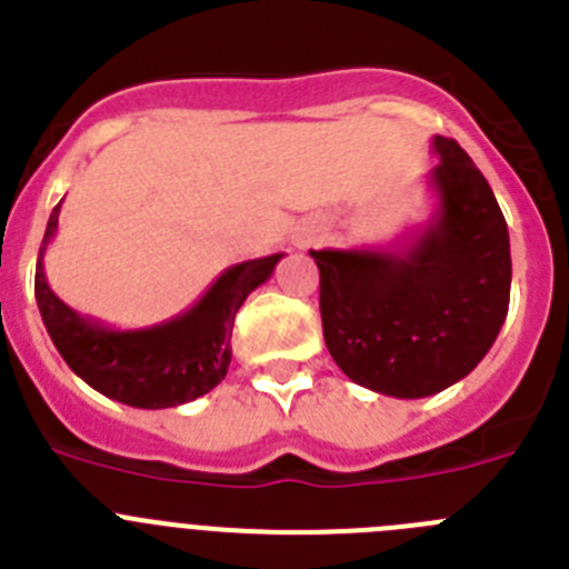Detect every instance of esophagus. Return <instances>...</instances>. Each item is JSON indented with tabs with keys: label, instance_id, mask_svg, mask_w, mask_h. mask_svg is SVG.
Segmentation results:
<instances>
[{
	"label": "esophagus",
	"instance_id": "1",
	"mask_svg": "<svg viewBox=\"0 0 569 569\" xmlns=\"http://www.w3.org/2000/svg\"><path fill=\"white\" fill-rule=\"evenodd\" d=\"M316 241H321L319 224H308V228H299V233L293 236L296 248H313Z\"/></svg>",
	"mask_w": 569,
	"mask_h": 569
}]
</instances>
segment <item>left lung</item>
<instances>
[{"mask_svg": "<svg viewBox=\"0 0 569 569\" xmlns=\"http://www.w3.org/2000/svg\"><path fill=\"white\" fill-rule=\"evenodd\" d=\"M433 153L425 228L390 248L310 250L330 356L347 379L393 399L465 379L510 305V236L490 184L453 139L436 136Z\"/></svg>", "mask_w": 569, "mask_h": 569, "instance_id": "left-lung-1", "label": "left lung"}]
</instances>
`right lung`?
Segmentation results:
<instances>
[{"label": "right lung", "mask_w": 569, "mask_h": 569, "mask_svg": "<svg viewBox=\"0 0 569 569\" xmlns=\"http://www.w3.org/2000/svg\"><path fill=\"white\" fill-rule=\"evenodd\" d=\"M53 208L37 261V305L48 336L68 367L93 390L142 410L184 405L210 393L228 376L236 310L273 276L284 253L241 261L224 270L193 308L139 330H116L68 308L44 279V250L57 236Z\"/></svg>", "instance_id": "right-lung-1"}]
</instances>
